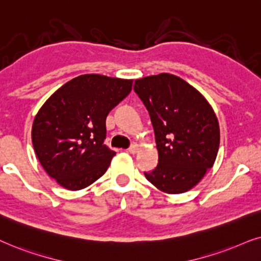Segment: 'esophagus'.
Listing matches in <instances>:
<instances>
[{
    "label": "esophagus",
    "instance_id": "obj_1",
    "mask_svg": "<svg viewBox=\"0 0 261 261\" xmlns=\"http://www.w3.org/2000/svg\"><path fill=\"white\" fill-rule=\"evenodd\" d=\"M127 151L130 152V154H133V155H134V154H136V152L138 151V147H137L136 144H133V145H131L130 148L127 149Z\"/></svg>",
    "mask_w": 261,
    "mask_h": 261
}]
</instances>
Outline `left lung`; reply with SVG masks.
Returning a JSON list of instances; mask_svg holds the SVG:
<instances>
[{
  "label": "left lung",
  "mask_w": 261,
  "mask_h": 261,
  "mask_svg": "<svg viewBox=\"0 0 261 261\" xmlns=\"http://www.w3.org/2000/svg\"><path fill=\"white\" fill-rule=\"evenodd\" d=\"M134 89L150 116L159 151L158 166L145 178L162 192H186L216 160L220 125L213 107L194 87L167 72L136 80Z\"/></svg>",
  "instance_id": "1"
}]
</instances>
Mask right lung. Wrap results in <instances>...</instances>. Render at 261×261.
<instances>
[{
  "label": "right lung",
  "instance_id": "right-lung-1",
  "mask_svg": "<svg viewBox=\"0 0 261 261\" xmlns=\"http://www.w3.org/2000/svg\"><path fill=\"white\" fill-rule=\"evenodd\" d=\"M133 89V80L86 74L57 89L32 125L34 151L64 189L82 190L105 174L116 152L103 144L106 118Z\"/></svg>",
  "mask_w": 261,
  "mask_h": 261
}]
</instances>
